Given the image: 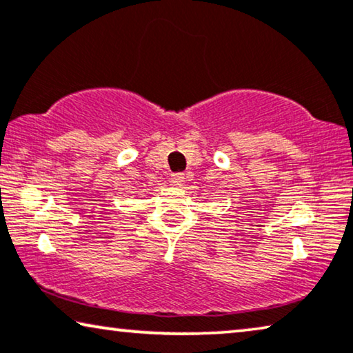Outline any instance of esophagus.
Instances as JSON below:
<instances>
[{
  "mask_svg": "<svg viewBox=\"0 0 353 353\" xmlns=\"http://www.w3.org/2000/svg\"><path fill=\"white\" fill-rule=\"evenodd\" d=\"M170 183L173 184V186H183L184 175H183V173H176V175H172Z\"/></svg>",
  "mask_w": 353,
  "mask_h": 353,
  "instance_id": "esophagus-1",
  "label": "esophagus"
}]
</instances>
